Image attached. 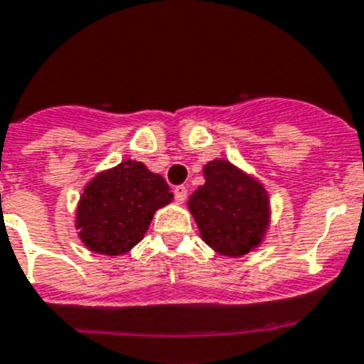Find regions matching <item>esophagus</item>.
Returning a JSON list of instances; mask_svg holds the SVG:
<instances>
[{
	"mask_svg": "<svg viewBox=\"0 0 364 364\" xmlns=\"http://www.w3.org/2000/svg\"><path fill=\"white\" fill-rule=\"evenodd\" d=\"M187 187H183V185H177L176 188H173V196H176V201H179V203H183V201L187 200Z\"/></svg>",
	"mask_w": 364,
	"mask_h": 364,
	"instance_id": "1",
	"label": "esophagus"
}]
</instances>
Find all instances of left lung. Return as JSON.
Instances as JSON below:
<instances>
[{"label":"left lung","mask_w":364,"mask_h":364,"mask_svg":"<svg viewBox=\"0 0 364 364\" xmlns=\"http://www.w3.org/2000/svg\"><path fill=\"white\" fill-rule=\"evenodd\" d=\"M203 176L205 185L188 200L201 239L222 255H246L268 228L267 192L228 161L209 163Z\"/></svg>","instance_id":"8db88e82"}]
</instances>
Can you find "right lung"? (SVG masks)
<instances>
[{
    "label": "right lung",
    "mask_w": 364,
    "mask_h": 364,
    "mask_svg": "<svg viewBox=\"0 0 364 364\" xmlns=\"http://www.w3.org/2000/svg\"><path fill=\"white\" fill-rule=\"evenodd\" d=\"M172 198L163 177L127 159L87 185L75 220L79 239L105 255L129 252L144 239L155 210Z\"/></svg>",
    "instance_id": "right-lung-1"
}]
</instances>
